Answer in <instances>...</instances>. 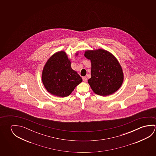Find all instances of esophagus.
I'll list each match as a JSON object with an SVG mask.
<instances>
[{"label": "esophagus", "instance_id": "obj_1", "mask_svg": "<svg viewBox=\"0 0 156 156\" xmlns=\"http://www.w3.org/2000/svg\"><path fill=\"white\" fill-rule=\"evenodd\" d=\"M83 82H86L87 81V78L86 77H83Z\"/></svg>", "mask_w": 156, "mask_h": 156}]
</instances>
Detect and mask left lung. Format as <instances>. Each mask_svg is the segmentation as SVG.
<instances>
[{"label": "left lung", "instance_id": "obj_1", "mask_svg": "<svg viewBox=\"0 0 156 156\" xmlns=\"http://www.w3.org/2000/svg\"><path fill=\"white\" fill-rule=\"evenodd\" d=\"M84 56L91 63V77L88 83L92 91L106 96L119 89L123 82L122 69L112 54L103 49L87 50Z\"/></svg>", "mask_w": 156, "mask_h": 156}]
</instances>
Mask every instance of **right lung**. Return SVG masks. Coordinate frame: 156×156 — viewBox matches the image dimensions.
Returning <instances> with one entry per match:
<instances>
[{
    "label": "right lung",
    "mask_w": 156,
    "mask_h": 156,
    "mask_svg": "<svg viewBox=\"0 0 156 156\" xmlns=\"http://www.w3.org/2000/svg\"><path fill=\"white\" fill-rule=\"evenodd\" d=\"M71 64L65 51H58L49 58L42 73V81L48 92L58 97H66L82 82Z\"/></svg>",
    "instance_id": "right-lung-1"
}]
</instances>
